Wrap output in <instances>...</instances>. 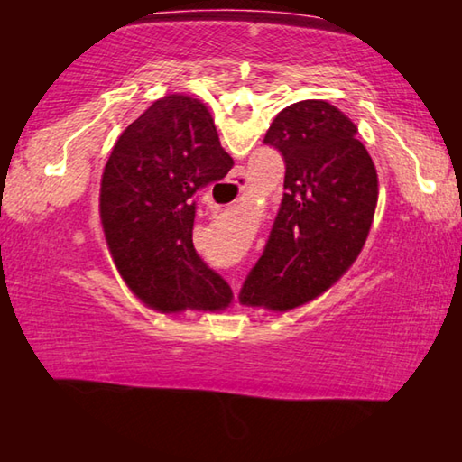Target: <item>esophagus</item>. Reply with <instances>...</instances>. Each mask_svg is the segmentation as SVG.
<instances>
[{
  "instance_id": "34e87169",
  "label": "esophagus",
  "mask_w": 462,
  "mask_h": 462,
  "mask_svg": "<svg viewBox=\"0 0 462 462\" xmlns=\"http://www.w3.org/2000/svg\"><path fill=\"white\" fill-rule=\"evenodd\" d=\"M232 185H236L240 191H245V187H246V181H245V179H242V177H238V179H236V181H232Z\"/></svg>"
}]
</instances>
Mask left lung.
<instances>
[{"label":"left lung","instance_id":"8db88e82","mask_svg":"<svg viewBox=\"0 0 462 462\" xmlns=\"http://www.w3.org/2000/svg\"><path fill=\"white\" fill-rule=\"evenodd\" d=\"M285 161L283 201L240 301L289 311L326 293L358 259L379 177L356 124L324 99L287 106L264 134Z\"/></svg>","mask_w":462,"mask_h":462}]
</instances>
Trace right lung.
<instances>
[{
  "instance_id": "1",
  "label": "right lung",
  "mask_w": 462,
  "mask_h": 462,
  "mask_svg": "<svg viewBox=\"0 0 462 462\" xmlns=\"http://www.w3.org/2000/svg\"><path fill=\"white\" fill-rule=\"evenodd\" d=\"M206 104L185 93L152 101L116 140L99 217L130 291L161 314L224 311L230 285L193 248V195L232 169Z\"/></svg>"
}]
</instances>
